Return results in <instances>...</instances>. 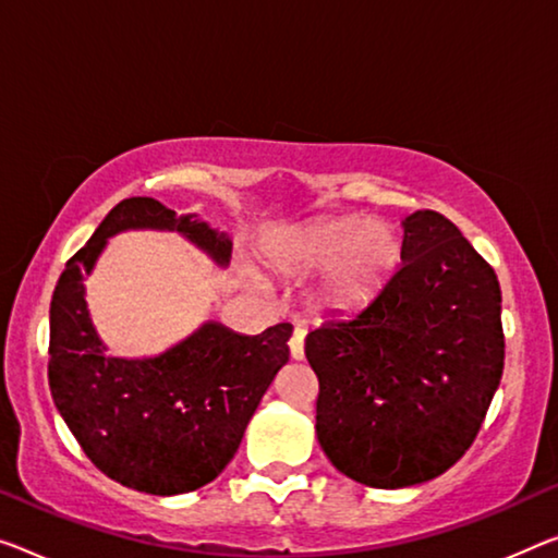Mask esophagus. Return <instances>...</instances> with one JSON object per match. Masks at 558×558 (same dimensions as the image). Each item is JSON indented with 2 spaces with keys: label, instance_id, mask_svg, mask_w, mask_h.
<instances>
[{
  "label": "esophagus",
  "instance_id": "34e87169",
  "mask_svg": "<svg viewBox=\"0 0 558 558\" xmlns=\"http://www.w3.org/2000/svg\"><path fill=\"white\" fill-rule=\"evenodd\" d=\"M289 351H291V359H304V329L296 327L294 333H291L289 339Z\"/></svg>",
  "mask_w": 558,
  "mask_h": 558
}]
</instances>
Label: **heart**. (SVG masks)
<instances>
[{
    "instance_id": "heart-1",
    "label": "heart",
    "mask_w": 558,
    "mask_h": 558,
    "mask_svg": "<svg viewBox=\"0 0 558 558\" xmlns=\"http://www.w3.org/2000/svg\"><path fill=\"white\" fill-rule=\"evenodd\" d=\"M279 267L296 274L329 269L322 296L347 308L372 294L399 259V236L387 221L333 217L291 231L274 246Z\"/></svg>"
}]
</instances>
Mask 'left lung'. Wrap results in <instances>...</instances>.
I'll return each instance as SVG.
<instances>
[{
	"label": "left lung",
	"mask_w": 558,
	"mask_h": 558,
	"mask_svg": "<svg viewBox=\"0 0 558 558\" xmlns=\"http://www.w3.org/2000/svg\"><path fill=\"white\" fill-rule=\"evenodd\" d=\"M401 267L372 302L306 333L316 439L374 488L441 476L464 457L504 372L501 289L444 214L404 219Z\"/></svg>",
	"instance_id": "left-lung-1"
}]
</instances>
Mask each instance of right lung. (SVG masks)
Instances as JSON below:
<instances>
[{
    "instance_id": "1",
    "label": "right lung",
    "mask_w": 558,
    "mask_h": 558,
    "mask_svg": "<svg viewBox=\"0 0 558 558\" xmlns=\"http://www.w3.org/2000/svg\"><path fill=\"white\" fill-rule=\"evenodd\" d=\"M124 229H169L221 267L227 234L194 214L179 217L151 196L119 202L59 277L49 308V389L92 464L122 486L154 496L194 492L234 459L244 428L289 362L291 324L256 337L204 324L154 359L107 356L84 302V274Z\"/></svg>"
}]
</instances>
